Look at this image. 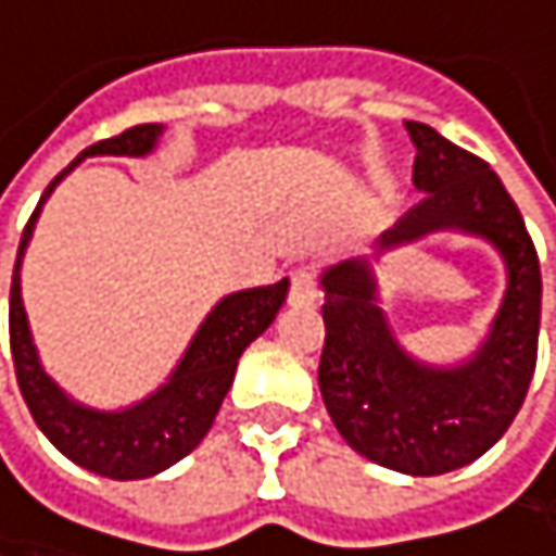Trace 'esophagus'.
Here are the masks:
<instances>
[{
    "mask_svg": "<svg viewBox=\"0 0 556 556\" xmlns=\"http://www.w3.org/2000/svg\"><path fill=\"white\" fill-rule=\"evenodd\" d=\"M319 296V280H316V269L300 266L290 273V306H313Z\"/></svg>",
    "mask_w": 556,
    "mask_h": 556,
    "instance_id": "obj_1",
    "label": "esophagus"
}]
</instances>
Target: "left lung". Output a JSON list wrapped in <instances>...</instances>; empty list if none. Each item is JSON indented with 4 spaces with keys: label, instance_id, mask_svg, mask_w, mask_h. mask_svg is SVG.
Returning a JSON list of instances; mask_svg holds the SVG:
<instances>
[{
    "label": "left lung",
    "instance_id": "left-lung-1",
    "mask_svg": "<svg viewBox=\"0 0 556 556\" xmlns=\"http://www.w3.org/2000/svg\"><path fill=\"white\" fill-rule=\"evenodd\" d=\"M404 126L417 146L414 185L424 201L378 237L375 260L433 230H466L505 256L508 293L469 362L430 368L391 336L371 263L355 256L329 266L319 391L355 453L407 476H443L492 450L525 404L538 365L541 263L518 204L489 162L427 123Z\"/></svg>",
    "mask_w": 556,
    "mask_h": 556
}]
</instances>
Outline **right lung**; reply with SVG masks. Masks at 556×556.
Returning a JSON list of instances; mask_svg holds the SVG:
<instances>
[{
    "mask_svg": "<svg viewBox=\"0 0 556 556\" xmlns=\"http://www.w3.org/2000/svg\"><path fill=\"white\" fill-rule=\"evenodd\" d=\"M159 136H162V123H142V126L123 129L113 139H100L90 149H84L45 188L35 214L28 217L22 230L15 273H12V293H9V342H12L15 378L38 430L71 463L106 479H149L175 466L178 459H185L207 437L220 410V401L233 384L237 358L256 336L269 329V323L287 303V290H290V280H280L273 287H256V290H240V293L224 296L194 332L172 378L155 394H149L146 401L126 410L84 407L71 401L45 375L35 342H31L28 316L22 306V280H18V266L31 240L35 220L41 214V204L48 201L54 185L87 155H149Z\"/></svg>",
    "mask_w": 556,
    "mask_h": 556,
    "instance_id": "add662e5",
    "label": "right lung"
}]
</instances>
